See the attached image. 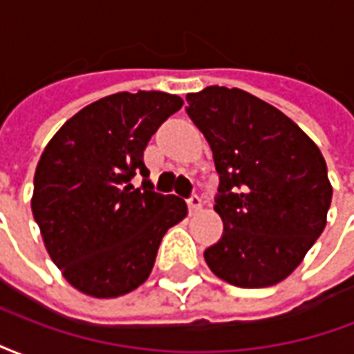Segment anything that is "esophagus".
<instances>
[{
  "instance_id": "obj_1",
  "label": "esophagus",
  "mask_w": 354,
  "mask_h": 354,
  "mask_svg": "<svg viewBox=\"0 0 354 354\" xmlns=\"http://www.w3.org/2000/svg\"><path fill=\"white\" fill-rule=\"evenodd\" d=\"M187 207H189V212H192V214L199 212L201 208H203V201H201L199 195H192V197L187 199Z\"/></svg>"
}]
</instances>
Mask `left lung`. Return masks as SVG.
I'll return each instance as SVG.
<instances>
[{
    "label": "left lung",
    "instance_id": "left-lung-1",
    "mask_svg": "<svg viewBox=\"0 0 354 354\" xmlns=\"http://www.w3.org/2000/svg\"><path fill=\"white\" fill-rule=\"evenodd\" d=\"M185 111L210 144L222 239L205 250L212 273L241 288L286 279L326 225V161L307 134L241 88L187 94Z\"/></svg>",
    "mask_w": 354,
    "mask_h": 354
}]
</instances>
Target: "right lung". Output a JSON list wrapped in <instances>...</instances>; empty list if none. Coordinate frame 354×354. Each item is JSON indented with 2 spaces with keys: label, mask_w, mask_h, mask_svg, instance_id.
<instances>
[{
  "label": "right lung",
  "mask_w": 354,
  "mask_h": 354,
  "mask_svg": "<svg viewBox=\"0 0 354 354\" xmlns=\"http://www.w3.org/2000/svg\"><path fill=\"white\" fill-rule=\"evenodd\" d=\"M182 104L159 91L111 94L68 119L45 147L32 212L50 260L83 294L138 288L162 235L187 214L184 199L153 192L144 162L149 138ZM136 174L142 188L131 185Z\"/></svg>",
  "instance_id": "add662e5"
}]
</instances>
